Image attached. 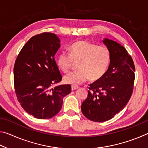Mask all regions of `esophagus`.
Wrapping results in <instances>:
<instances>
[{"mask_svg": "<svg viewBox=\"0 0 148 148\" xmlns=\"http://www.w3.org/2000/svg\"><path fill=\"white\" fill-rule=\"evenodd\" d=\"M77 89H79V87L75 86H72V91H74V90H76Z\"/></svg>", "mask_w": 148, "mask_h": 148, "instance_id": "34e87169", "label": "esophagus"}]
</instances>
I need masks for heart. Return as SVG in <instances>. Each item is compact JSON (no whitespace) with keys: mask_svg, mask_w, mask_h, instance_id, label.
<instances>
[{"mask_svg":"<svg viewBox=\"0 0 148 148\" xmlns=\"http://www.w3.org/2000/svg\"><path fill=\"white\" fill-rule=\"evenodd\" d=\"M69 53L62 52L57 57L56 63L64 73L69 72L74 62H78V70L64 77L66 84L78 86L89 78L97 81L103 77L108 70L111 53L108 47L86 40L77 41L69 48Z\"/></svg>","mask_w":148,"mask_h":148,"instance_id":"obj_1","label":"heart"}]
</instances>
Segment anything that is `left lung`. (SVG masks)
Segmentation results:
<instances>
[{
  "mask_svg": "<svg viewBox=\"0 0 148 148\" xmlns=\"http://www.w3.org/2000/svg\"><path fill=\"white\" fill-rule=\"evenodd\" d=\"M103 43L111 53L108 70L101 79L89 85L81 108L84 116L95 122L108 121L123 109L131 99L134 83V64L125 47L108 38Z\"/></svg>",
  "mask_w": 148,
  "mask_h": 148,
  "instance_id": "left-lung-1",
  "label": "left lung"
}]
</instances>
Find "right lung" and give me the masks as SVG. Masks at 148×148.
<instances>
[{"label": "right lung", "instance_id": "obj_1", "mask_svg": "<svg viewBox=\"0 0 148 148\" xmlns=\"http://www.w3.org/2000/svg\"><path fill=\"white\" fill-rule=\"evenodd\" d=\"M60 40L51 32L35 35L20 51L14 67L17 100L27 113L38 119H49L61 110L62 99L71 92V85L53 86L62 76L55 60Z\"/></svg>", "mask_w": 148, "mask_h": 148}]
</instances>
